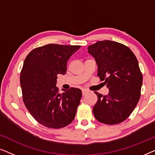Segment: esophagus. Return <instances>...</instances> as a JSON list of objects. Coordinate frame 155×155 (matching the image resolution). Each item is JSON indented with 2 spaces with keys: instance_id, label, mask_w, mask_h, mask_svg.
Wrapping results in <instances>:
<instances>
[{
  "instance_id": "1",
  "label": "esophagus",
  "mask_w": 155,
  "mask_h": 155,
  "mask_svg": "<svg viewBox=\"0 0 155 155\" xmlns=\"http://www.w3.org/2000/svg\"><path fill=\"white\" fill-rule=\"evenodd\" d=\"M82 95H83V96H84V95L86 93H87V90H82Z\"/></svg>"
}]
</instances>
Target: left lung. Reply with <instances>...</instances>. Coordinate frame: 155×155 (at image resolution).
Returning <instances> with one entry per match:
<instances>
[{"label":"left lung","instance_id":"left-lung-1","mask_svg":"<svg viewBox=\"0 0 155 155\" xmlns=\"http://www.w3.org/2000/svg\"><path fill=\"white\" fill-rule=\"evenodd\" d=\"M94 57L101 80L109 88L108 95L95 92L98 100L93 114L98 121L114 125L124 121L140 97L143 75L135 54L124 44L105 40L87 48Z\"/></svg>","mask_w":155,"mask_h":155}]
</instances>
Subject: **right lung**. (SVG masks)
<instances>
[{
	"label": "right lung",
	"instance_id": "right-lung-1",
	"mask_svg": "<svg viewBox=\"0 0 155 155\" xmlns=\"http://www.w3.org/2000/svg\"><path fill=\"white\" fill-rule=\"evenodd\" d=\"M80 46L50 44L35 48L25 58L20 73L23 101L44 126L63 128L75 118L82 91L62 89L60 94L56 82L57 75H65L68 61Z\"/></svg>",
	"mask_w": 155,
	"mask_h": 155
}]
</instances>
